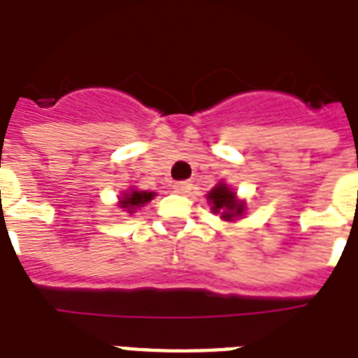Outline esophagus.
I'll return each mask as SVG.
<instances>
[{"label":"esophagus","instance_id":"esophagus-1","mask_svg":"<svg viewBox=\"0 0 358 358\" xmlns=\"http://www.w3.org/2000/svg\"><path fill=\"white\" fill-rule=\"evenodd\" d=\"M173 190H176L177 194H186V192L190 190V182H188V181L173 182Z\"/></svg>","mask_w":358,"mask_h":358}]
</instances>
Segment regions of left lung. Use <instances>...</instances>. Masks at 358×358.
I'll return each mask as SVG.
<instances>
[{"instance_id": "left-lung-1", "label": "left lung", "mask_w": 358, "mask_h": 358, "mask_svg": "<svg viewBox=\"0 0 358 358\" xmlns=\"http://www.w3.org/2000/svg\"><path fill=\"white\" fill-rule=\"evenodd\" d=\"M206 201L212 214H217L227 223H234L247 214V203L239 199L238 194L225 181H220L206 194Z\"/></svg>"}]
</instances>
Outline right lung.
Here are the masks:
<instances>
[{"label":"right lung","mask_w":358,"mask_h":358,"mask_svg":"<svg viewBox=\"0 0 358 358\" xmlns=\"http://www.w3.org/2000/svg\"><path fill=\"white\" fill-rule=\"evenodd\" d=\"M157 196L155 192H148V190H137V188H129L119 197V208H122L124 212L128 214H135V210H138L141 206H144L146 203Z\"/></svg>","instance_id":"1"}]
</instances>
